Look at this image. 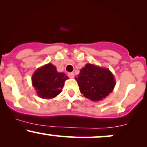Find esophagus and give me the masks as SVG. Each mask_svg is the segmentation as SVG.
<instances>
[{
	"label": "esophagus",
	"mask_w": 147,
	"mask_h": 147,
	"mask_svg": "<svg viewBox=\"0 0 147 147\" xmlns=\"http://www.w3.org/2000/svg\"><path fill=\"white\" fill-rule=\"evenodd\" d=\"M68 77H70V78H74L75 77V74L72 73V72H69L68 73Z\"/></svg>",
	"instance_id": "1"
}]
</instances>
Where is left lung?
I'll list each match as a JSON object with an SVG mask.
<instances>
[{"instance_id":"8db88e82","label":"left lung","mask_w":147,"mask_h":147,"mask_svg":"<svg viewBox=\"0 0 147 147\" xmlns=\"http://www.w3.org/2000/svg\"><path fill=\"white\" fill-rule=\"evenodd\" d=\"M81 93L86 98L99 102L113 90L116 82L110 70L87 63L75 77Z\"/></svg>"}]
</instances>
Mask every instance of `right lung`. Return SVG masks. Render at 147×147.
Returning a JSON list of instances; mask_svg holds the SVG:
<instances>
[{"label":"right lung","instance_id":"1","mask_svg":"<svg viewBox=\"0 0 147 147\" xmlns=\"http://www.w3.org/2000/svg\"><path fill=\"white\" fill-rule=\"evenodd\" d=\"M68 79L59 72L55 65L48 63L38 68L32 77V84L36 94L42 99H52L61 92L64 82Z\"/></svg>","mask_w":147,"mask_h":147}]
</instances>
